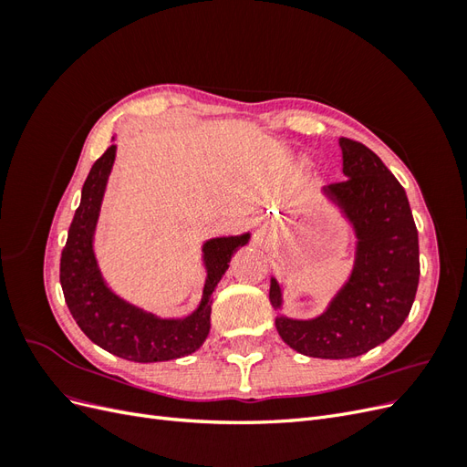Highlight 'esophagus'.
I'll return each instance as SVG.
<instances>
[{
  "mask_svg": "<svg viewBox=\"0 0 467 467\" xmlns=\"http://www.w3.org/2000/svg\"><path fill=\"white\" fill-rule=\"evenodd\" d=\"M257 234H263V230H257Z\"/></svg>",
  "mask_w": 467,
  "mask_h": 467,
  "instance_id": "1",
  "label": "esophagus"
}]
</instances>
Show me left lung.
Listing matches in <instances>:
<instances>
[{
  "mask_svg": "<svg viewBox=\"0 0 467 467\" xmlns=\"http://www.w3.org/2000/svg\"><path fill=\"white\" fill-rule=\"evenodd\" d=\"M343 182L323 194L348 218L357 234L355 266L345 286L314 319L276 316V331L294 350L314 358H355L381 345L411 312L419 286V235L405 189L378 155L360 142L338 138ZM268 298L282 307L271 278Z\"/></svg>",
  "mask_w": 467,
  "mask_h": 467,
  "instance_id": "1",
  "label": "left lung"
}]
</instances>
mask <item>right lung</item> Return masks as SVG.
Returning a JSON list of instances; mask_svg holds the SVG:
<instances>
[{
    "label": "right lung",
    "mask_w": 467,
    "mask_h": 467,
    "mask_svg": "<svg viewBox=\"0 0 467 467\" xmlns=\"http://www.w3.org/2000/svg\"><path fill=\"white\" fill-rule=\"evenodd\" d=\"M115 155L117 146L112 144L93 163L83 182L81 202L69 225L60 259V285L66 304L79 329L110 355L134 362H163L187 357L199 350L208 337L210 296L228 271L234 253L247 245L249 234L214 237L202 245L206 282L202 300L191 316L161 319L124 302L107 286L93 251V235Z\"/></svg>",
    "instance_id": "obj_1"
}]
</instances>
